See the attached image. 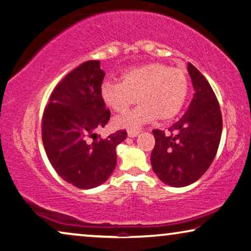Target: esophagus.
Instances as JSON below:
<instances>
[{
  "label": "esophagus",
  "mask_w": 251,
  "mask_h": 251,
  "mask_svg": "<svg viewBox=\"0 0 251 251\" xmlns=\"http://www.w3.org/2000/svg\"><path fill=\"white\" fill-rule=\"evenodd\" d=\"M138 133H139V130H134V129H129L128 130V136L131 137V138L136 137Z\"/></svg>",
  "instance_id": "esophagus-1"
}]
</instances>
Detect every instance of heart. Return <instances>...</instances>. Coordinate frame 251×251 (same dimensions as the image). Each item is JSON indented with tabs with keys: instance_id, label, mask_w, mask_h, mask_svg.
Here are the masks:
<instances>
[{
	"instance_id": "obj_1",
	"label": "heart",
	"mask_w": 251,
	"mask_h": 251,
	"mask_svg": "<svg viewBox=\"0 0 251 251\" xmlns=\"http://www.w3.org/2000/svg\"><path fill=\"white\" fill-rule=\"evenodd\" d=\"M188 94V77L182 69L151 62L123 72L120 82L105 80L100 99L111 110L123 113L136 101L133 111L115 119L120 128L136 129L156 118L166 122L179 114Z\"/></svg>"
}]
</instances>
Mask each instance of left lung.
Segmentation results:
<instances>
[{"label": "left lung", "instance_id": "left-lung-1", "mask_svg": "<svg viewBox=\"0 0 251 251\" xmlns=\"http://www.w3.org/2000/svg\"><path fill=\"white\" fill-rule=\"evenodd\" d=\"M195 94L188 110L169 131L152 130V170L171 187L194 183L214 161L222 134V113L212 87L196 67L188 63Z\"/></svg>", "mask_w": 251, "mask_h": 251}]
</instances>
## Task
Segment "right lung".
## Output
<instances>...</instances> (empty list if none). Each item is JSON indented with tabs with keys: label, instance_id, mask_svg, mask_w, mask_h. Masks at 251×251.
I'll use <instances>...</instances> for the list:
<instances>
[{
	"label": "right lung",
	"instance_id": "1",
	"mask_svg": "<svg viewBox=\"0 0 251 251\" xmlns=\"http://www.w3.org/2000/svg\"><path fill=\"white\" fill-rule=\"evenodd\" d=\"M104 75L96 60L74 69L54 88L42 118V139L50 164L64 181L80 189L108 179L117 165L115 148L126 138V130L106 139L95 133L111 117L100 99Z\"/></svg>",
	"mask_w": 251,
	"mask_h": 251
}]
</instances>
